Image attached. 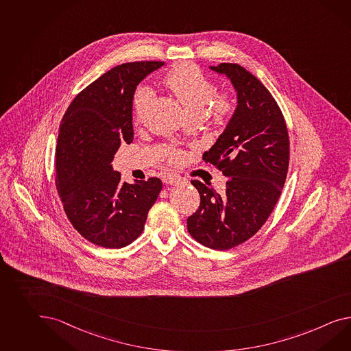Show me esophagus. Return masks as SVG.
I'll return each instance as SVG.
<instances>
[{
	"instance_id": "34e87169",
	"label": "esophagus",
	"mask_w": 351,
	"mask_h": 351,
	"mask_svg": "<svg viewBox=\"0 0 351 351\" xmlns=\"http://www.w3.org/2000/svg\"><path fill=\"white\" fill-rule=\"evenodd\" d=\"M164 182L167 183V184H171V186H177V184H180L183 182V178L180 177V176H177V174H168V176H165V178H164Z\"/></svg>"
}]
</instances>
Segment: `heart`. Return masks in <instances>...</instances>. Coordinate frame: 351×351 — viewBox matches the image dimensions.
Segmentation results:
<instances>
[{
  "instance_id": "1",
  "label": "heart",
  "mask_w": 351,
  "mask_h": 351,
  "mask_svg": "<svg viewBox=\"0 0 351 351\" xmlns=\"http://www.w3.org/2000/svg\"><path fill=\"white\" fill-rule=\"evenodd\" d=\"M164 81L191 116H201L207 106V114L215 125H224L233 116L235 103L232 95L226 93L216 94L215 84L197 66L192 63L178 64L167 73ZM153 97V90L149 86H137L132 101L135 117L143 116ZM167 155L171 160L180 158V154L174 149H169Z\"/></svg>"
}]
</instances>
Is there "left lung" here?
<instances>
[{"label": "left lung", "mask_w": 351, "mask_h": 351, "mask_svg": "<svg viewBox=\"0 0 351 351\" xmlns=\"http://www.w3.org/2000/svg\"><path fill=\"white\" fill-rule=\"evenodd\" d=\"M210 70L225 75L237 91V108L202 159L228 177L217 193L191 180L199 206L187 219L189 234L208 248L225 251L248 241L266 223L279 199L289 167L288 128L270 91L237 63Z\"/></svg>", "instance_id": "obj_1"}]
</instances>
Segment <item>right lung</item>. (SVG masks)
Returning a JSON list of instances; mask_svg holds the SVG:
<instances>
[{
  "instance_id": "add662e5",
  "label": "right lung",
  "mask_w": 351,
  "mask_h": 351,
  "mask_svg": "<svg viewBox=\"0 0 351 351\" xmlns=\"http://www.w3.org/2000/svg\"><path fill=\"white\" fill-rule=\"evenodd\" d=\"M160 61L123 63L80 91L66 110L56 147V187L72 226L104 248H122L144 230L162 180L121 182L112 160L134 140L136 86Z\"/></svg>"
}]
</instances>
